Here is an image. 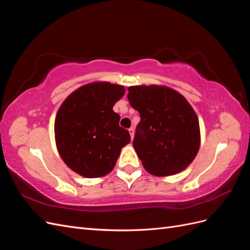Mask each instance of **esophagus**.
<instances>
[{"label": "esophagus", "instance_id": "obj_1", "mask_svg": "<svg viewBox=\"0 0 250 250\" xmlns=\"http://www.w3.org/2000/svg\"><path fill=\"white\" fill-rule=\"evenodd\" d=\"M129 133H130V138L132 140L133 137H134V129H133V128H129Z\"/></svg>", "mask_w": 250, "mask_h": 250}]
</instances>
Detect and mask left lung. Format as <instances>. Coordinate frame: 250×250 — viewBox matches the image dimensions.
Returning a JSON list of instances; mask_svg holds the SVG:
<instances>
[{"instance_id": "8db88e82", "label": "left lung", "mask_w": 250, "mask_h": 250, "mask_svg": "<svg viewBox=\"0 0 250 250\" xmlns=\"http://www.w3.org/2000/svg\"><path fill=\"white\" fill-rule=\"evenodd\" d=\"M128 92L141 116L132 145L144 168L155 176L185 170L200 147L199 121L190 103L164 85L129 86Z\"/></svg>"}]
</instances>
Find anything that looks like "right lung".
I'll return each mask as SVG.
<instances>
[{
  "label": "right lung",
  "instance_id": "right-lung-1",
  "mask_svg": "<svg viewBox=\"0 0 250 250\" xmlns=\"http://www.w3.org/2000/svg\"><path fill=\"white\" fill-rule=\"evenodd\" d=\"M125 94L123 85L92 82L66 97L54 124L56 147L64 164L86 178L102 177L117 163L121 149L130 143L112 110Z\"/></svg>",
  "mask_w": 250,
  "mask_h": 250
}]
</instances>
